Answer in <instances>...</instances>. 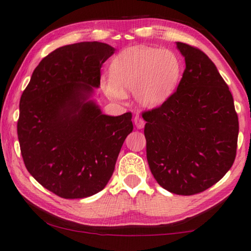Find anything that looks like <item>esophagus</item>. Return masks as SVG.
Segmentation results:
<instances>
[{"label":"esophagus","mask_w":251,"mask_h":251,"mask_svg":"<svg viewBox=\"0 0 251 251\" xmlns=\"http://www.w3.org/2000/svg\"><path fill=\"white\" fill-rule=\"evenodd\" d=\"M134 123H135V126L137 127L138 129L144 128V126H145V121H144L143 118H141L139 115H136V116H135V118H134Z\"/></svg>","instance_id":"esophagus-1"}]
</instances>
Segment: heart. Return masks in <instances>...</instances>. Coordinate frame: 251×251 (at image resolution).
<instances>
[{"label":"heart","instance_id":"heart-1","mask_svg":"<svg viewBox=\"0 0 251 251\" xmlns=\"http://www.w3.org/2000/svg\"><path fill=\"white\" fill-rule=\"evenodd\" d=\"M183 74V61L169 49L136 46L114 58L111 75L102 80L108 98L122 100L131 90L135 101L146 108L160 106L176 92Z\"/></svg>","mask_w":251,"mask_h":251}]
</instances>
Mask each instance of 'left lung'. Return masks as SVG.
Returning a JSON list of instances; mask_svg holds the SVG:
<instances>
[{
  "instance_id": "1",
  "label": "left lung",
  "mask_w": 251,
  "mask_h": 251,
  "mask_svg": "<svg viewBox=\"0 0 251 251\" xmlns=\"http://www.w3.org/2000/svg\"><path fill=\"white\" fill-rule=\"evenodd\" d=\"M185 60L177 89L161 106L143 113L147 160L163 189L193 195L226 175L236 157L238 116L216 66L201 50L176 43Z\"/></svg>"
}]
</instances>
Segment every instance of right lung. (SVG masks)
<instances>
[{"mask_svg":"<svg viewBox=\"0 0 251 251\" xmlns=\"http://www.w3.org/2000/svg\"><path fill=\"white\" fill-rule=\"evenodd\" d=\"M114 52L99 42L53 50L21 97L17 135L25 167L60 198H88L105 188L133 130L131 113L105 115L92 99Z\"/></svg>","mask_w":251,"mask_h":251,"instance_id":"add662e5","label":"right lung"}]
</instances>
